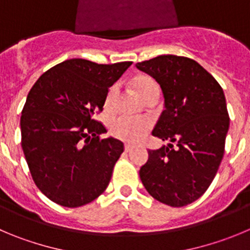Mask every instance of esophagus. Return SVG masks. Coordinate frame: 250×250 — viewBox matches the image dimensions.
<instances>
[{"mask_svg": "<svg viewBox=\"0 0 250 250\" xmlns=\"http://www.w3.org/2000/svg\"><path fill=\"white\" fill-rule=\"evenodd\" d=\"M132 149H133V146H130V144H125V150L127 151V153L132 150Z\"/></svg>", "mask_w": 250, "mask_h": 250, "instance_id": "34e87169", "label": "esophagus"}]
</instances>
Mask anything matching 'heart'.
<instances>
[{"mask_svg": "<svg viewBox=\"0 0 250 250\" xmlns=\"http://www.w3.org/2000/svg\"><path fill=\"white\" fill-rule=\"evenodd\" d=\"M132 85L143 101L153 93L159 95V86L155 83V80H153L149 76H139V78L134 79ZM117 85H113L108 88L106 97H104V108H113L116 100H117ZM149 128H150V122L146 120H133V118L120 117L117 120L112 121L111 125H109V132L114 138L136 143L146 136Z\"/></svg>", "mask_w": 250, "mask_h": 250, "instance_id": "b5f03b06", "label": "heart"}]
</instances>
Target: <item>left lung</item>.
I'll return each instance as SVG.
<instances>
[{
    "label": "left lung",
    "mask_w": 250,
    "mask_h": 250,
    "mask_svg": "<svg viewBox=\"0 0 250 250\" xmlns=\"http://www.w3.org/2000/svg\"><path fill=\"white\" fill-rule=\"evenodd\" d=\"M136 66L162 87L165 109L151 134L170 142L149 150L148 162L139 170L142 183L162 204H192L211 185L225 154L229 128L225 93L190 58L160 55Z\"/></svg>",
    "instance_id": "8db88e82"
}]
</instances>
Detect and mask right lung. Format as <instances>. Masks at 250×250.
<instances>
[{
  "label": "right lung",
  "instance_id": "add662e5",
  "mask_svg": "<svg viewBox=\"0 0 250 250\" xmlns=\"http://www.w3.org/2000/svg\"><path fill=\"white\" fill-rule=\"evenodd\" d=\"M132 62L96 64L70 59L45 71L30 88L21 116L22 149L37 188L53 202L80 207L108 186L123 143L95 114Z\"/></svg>",
  "mask_w": 250,
  "mask_h": 250
}]
</instances>
